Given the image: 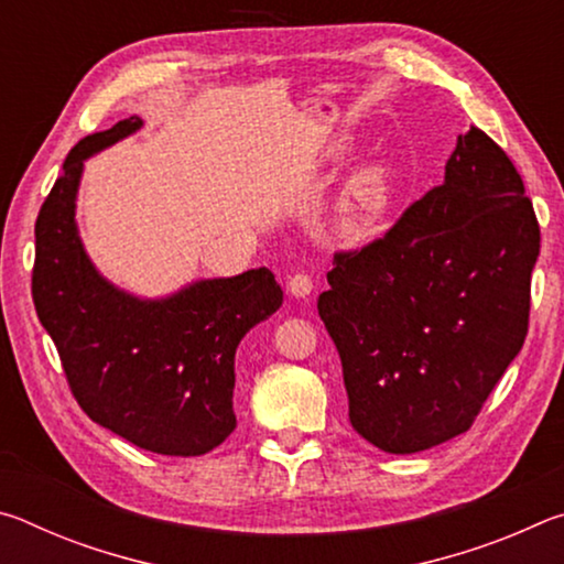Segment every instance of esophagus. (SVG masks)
I'll use <instances>...</instances> for the list:
<instances>
[{
	"instance_id": "34e87169",
	"label": "esophagus",
	"mask_w": 564,
	"mask_h": 564,
	"mask_svg": "<svg viewBox=\"0 0 564 564\" xmlns=\"http://www.w3.org/2000/svg\"><path fill=\"white\" fill-rule=\"evenodd\" d=\"M289 293L295 299H308L313 293V279L308 273H295L289 279Z\"/></svg>"
}]
</instances>
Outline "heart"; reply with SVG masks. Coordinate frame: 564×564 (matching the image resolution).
Instances as JSON below:
<instances>
[{"mask_svg": "<svg viewBox=\"0 0 564 564\" xmlns=\"http://www.w3.org/2000/svg\"><path fill=\"white\" fill-rule=\"evenodd\" d=\"M390 202V169L386 164H368L348 181L343 214L352 224H368L383 214Z\"/></svg>", "mask_w": 564, "mask_h": 564, "instance_id": "heart-1", "label": "heart"}]
</instances>
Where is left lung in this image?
<instances>
[{
    "label": "left lung",
    "mask_w": 564,
    "mask_h": 564,
    "mask_svg": "<svg viewBox=\"0 0 564 564\" xmlns=\"http://www.w3.org/2000/svg\"><path fill=\"white\" fill-rule=\"evenodd\" d=\"M540 226L510 156L477 127L445 181L358 251H338L321 293L348 417L386 453L470 431L530 321Z\"/></svg>",
    "instance_id": "8db88e82"
}]
</instances>
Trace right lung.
Instances as JSON below:
<instances>
[{
	"instance_id": "1",
	"label": "right lung",
	"mask_w": 564,
	"mask_h": 564,
	"mask_svg": "<svg viewBox=\"0 0 564 564\" xmlns=\"http://www.w3.org/2000/svg\"><path fill=\"white\" fill-rule=\"evenodd\" d=\"M141 123L129 117L69 151L36 216L32 299L94 423L144 451L194 457L234 433L236 348L281 308L283 291L269 269H251L144 301L94 269L74 221L84 159Z\"/></svg>"
}]
</instances>
